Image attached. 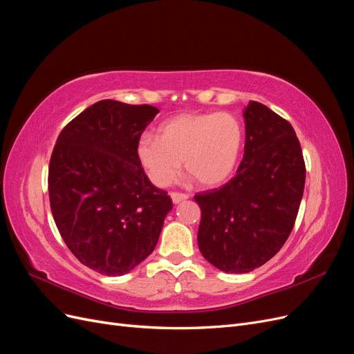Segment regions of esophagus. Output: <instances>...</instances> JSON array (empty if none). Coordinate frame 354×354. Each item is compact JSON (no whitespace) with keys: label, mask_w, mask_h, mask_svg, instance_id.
Masks as SVG:
<instances>
[{"label":"esophagus","mask_w":354,"mask_h":354,"mask_svg":"<svg viewBox=\"0 0 354 354\" xmlns=\"http://www.w3.org/2000/svg\"><path fill=\"white\" fill-rule=\"evenodd\" d=\"M171 198H173L174 203H178L181 201H186L189 198V195L187 194H181V192H173V194H171Z\"/></svg>","instance_id":"34e87169"}]
</instances>
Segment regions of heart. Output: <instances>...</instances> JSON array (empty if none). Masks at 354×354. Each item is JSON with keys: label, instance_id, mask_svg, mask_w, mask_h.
I'll return each instance as SVG.
<instances>
[{"label": "heart", "instance_id": "b5f03b06", "mask_svg": "<svg viewBox=\"0 0 354 354\" xmlns=\"http://www.w3.org/2000/svg\"><path fill=\"white\" fill-rule=\"evenodd\" d=\"M243 128L232 113H181L159 127L158 138L143 136L137 156L158 186H167L185 160L187 174L203 187L232 177L243 147Z\"/></svg>", "mask_w": 354, "mask_h": 354}]
</instances>
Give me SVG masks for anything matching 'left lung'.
<instances>
[{"mask_svg": "<svg viewBox=\"0 0 354 354\" xmlns=\"http://www.w3.org/2000/svg\"><path fill=\"white\" fill-rule=\"evenodd\" d=\"M243 159L229 183L195 195L201 254L227 273L269 261L291 234L306 183L303 151L292 125L263 103L243 112Z\"/></svg>", "mask_w": 354, "mask_h": 354, "instance_id": "left-lung-1", "label": "left lung"}]
</instances>
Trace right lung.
Masks as SVG:
<instances>
[{"label": "right lung", "instance_id": "right-lung-1", "mask_svg": "<svg viewBox=\"0 0 354 354\" xmlns=\"http://www.w3.org/2000/svg\"><path fill=\"white\" fill-rule=\"evenodd\" d=\"M159 111L100 100L63 128L48 167L53 217L71 252L108 276L155 250L173 201L149 181L137 143Z\"/></svg>", "mask_w": 354, "mask_h": 354}]
</instances>
